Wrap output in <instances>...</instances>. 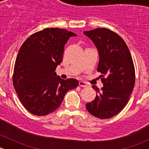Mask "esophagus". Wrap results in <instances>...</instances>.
Masks as SVG:
<instances>
[{
  "mask_svg": "<svg viewBox=\"0 0 149 149\" xmlns=\"http://www.w3.org/2000/svg\"><path fill=\"white\" fill-rule=\"evenodd\" d=\"M79 86H81V87H86L88 85L86 83L84 82V81H80V82H79Z\"/></svg>",
  "mask_w": 149,
  "mask_h": 149,
  "instance_id": "34e87169",
  "label": "esophagus"
}]
</instances>
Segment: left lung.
<instances>
[{
    "instance_id": "8db88e82",
    "label": "left lung",
    "mask_w": 149,
    "mask_h": 149,
    "mask_svg": "<svg viewBox=\"0 0 149 149\" xmlns=\"http://www.w3.org/2000/svg\"><path fill=\"white\" fill-rule=\"evenodd\" d=\"M84 33L94 42L99 54L98 72L104 86L95 100L87 103L89 113L98 119H110L126 106L135 84V69L130 51L125 41L107 28H97Z\"/></svg>"
}]
</instances>
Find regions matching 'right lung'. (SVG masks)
I'll return each instance as SVG.
<instances>
[{
    "mask_svg": "<svg viewBox=\"0 0 149 149\" xmlns=\"http://www.w3.org/2000/svg\"><path fill=\"white\" fill-rule=\"evenodd\" d=\"M71 31L46 28L32 34L18 51L13 72V86L23 106L36 116L51 113L61 104L65 93L75 89L78 81L63 80L56 66L63 61L64 46Z\"/></svg>",
    "mask_w": 149,
    "mask_h": 149,
    "instance_id": "add662e5",
    "label": "right lung"
}]
</instances>
